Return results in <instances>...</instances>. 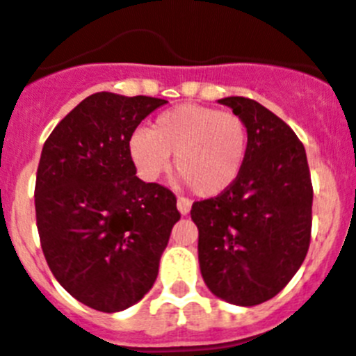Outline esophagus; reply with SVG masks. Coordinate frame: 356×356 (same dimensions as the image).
I'll list each match as a JSON object with an SVG mask.
<instances>
[{
    "label": "esophagus",
    "mask_w": 356,
    "mask_h": 356,
    "mask_svg": "<svg viewBox=\"0 0 356 356\" xmlns=\"http://www.w3.org/2000/svg\"><path fill=\"white\" fill-rule=\"evenodd\" d=\"M176 207H178V211H180L181 215H187V213L191 211V200H189V198H184V196H178Z\"/></svg>",
    "instance_id": "1"
}]
</instances>
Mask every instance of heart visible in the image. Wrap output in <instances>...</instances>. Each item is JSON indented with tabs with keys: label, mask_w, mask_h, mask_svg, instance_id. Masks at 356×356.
Segmentation results:
<instances>
[{
	"label": "heart",
	"mask_w": 356,
	"mask_h": 356,
	"mask_svg": "<svg viewBox=\"0 0 356 356\" xmlns=\"http://www.w3.org/2000/svg\"><path fill=\"white\" fill-rule=\"evenodd\" d=\"M248 129L237 113L200 104H181L160 113L150 130L130 138L134 165L154 181L170 167L198 196H218L238 180L246 160Z\"/></svg>",
	"instance_id": "obj_1"
}]
</instances>
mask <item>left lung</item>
<instances>
[{"instance_id": "obj_1", "label": "left lung", "mask_w": 356, "mask_h": 356, "mask_svg": "<svg viewBox=\"0 0 356 356\" xmlns=\"http://www.w3.org/2000/svg\"><path fill=\"white\" fill-rule=\"evenodd\" d=\"M248 129L246 160L226 193L195 202L198 261L207 289L233 305L272 300L311 244L312 184L305 147L257 101L220 99Z\"/></svg>"}]
</instances>
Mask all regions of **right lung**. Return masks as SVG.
Returning <instances> with one entry per match:
<instances>
[{
    "label": "right lung",
    "mask_w": 356,
    "mask_h": 356,
    "mask_svg": "<svg viewBox=\"0 0 356 356\" xmlns=\"http://www.w3.org/2000/svg\"><path fill=\"white\" fill-rule=\"evenodd\" d=\"M163 99L99 92L56 124L40 156L34 207L40 244L75 300L119 312L152 289L178 220L176 196L136 176L129 143Z\"/></svg>",
    "instance_id": "right-lung-1"
}]
</instances>
